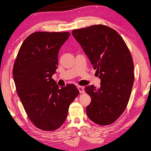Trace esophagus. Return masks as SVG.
<instances>
[{"label":"esophagus","instance_id":"obj_1","mask_svg":"<svg viewBox=\"0 0 151 151\" xmlns=\"http://www.w3.org/2000/svg\"><path fill=\"white\" fill-rule=\"evenodd\" d=\"M78 89L79 90L80 93H83L84 92V86H78Z\"/></svg>","mask_w":151,"mask_h":151}]
</instances>
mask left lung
<instances>
[{"label":"left lung","mask_w":151,"mask_h":151,"mask_svg":"<svg viewBox=\"0 0 151 151\" xmlns=\"http://www.w3.org/2000/svg\"><path fill=\"white\" fill-rule=\"evenodd\" d=\"M72 34L101 80L99 88L85 87L91 97L87 116L99 125L111 124L123 113L132 93L134 65L131 52L122 37L107 26L75 29Z\"/></svg>","instance_id":"left-lung-1"}]
</instances>
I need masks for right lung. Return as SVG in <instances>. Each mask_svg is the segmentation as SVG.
I'll list each match as a JSON object with an SVG mask.
<instances>
[{"instance_id":"1","label":"right lung","mask_w":151,"mask_h":151,"mask_svg":"<svg viewBox=\"0 0 151 151\" xmlns=\"http://www.w3.org/2000/svg\"><path fill=\"white\" fill-rule=\"evenodd\" d=\"M69 32H35L22 44L13 75L16 91L28 119L39 129L52 132L66 119L69 105L79 95L74 84L60 88L52 79L58 51Z\"/></svg>"}]
</instances>
